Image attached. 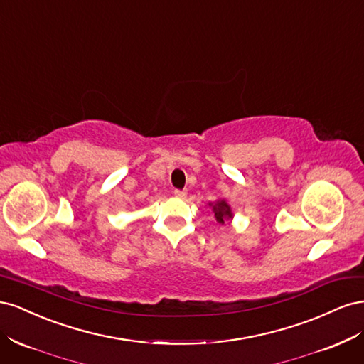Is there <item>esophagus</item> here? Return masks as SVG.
<instances>
[{
	"label": "esophagus",
	"instance_id": "esophagus-1",
	"mask_svg": "<svg viewBox=\"0 0 364 364\" xmlns=\"http://www.w3.org/2000/svg\"><path fill=\"white\" fill-rule=\"evenodd\" d=\"M174 196L178 197V199H185L186 191L185 190H174Z\"/></svg>",
	"mask_w": 364,
	"mask_h": 364
}]
</instances>
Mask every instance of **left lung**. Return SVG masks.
I'll use <instances>...</instances> for the list:
<instances>
[{
	"mask_svg": "<svg viewBox=\"0 0 364 364\" xmlns=\"http://www.w3.org/2000/svg\"><path fill=\"white\" fill-rule=\"evenodd\" d=\"M209 206H213L217 223L225 225L226 220L232 218V211H230V206L226 203V200H218L215 203H209Z\"/></svg>",
	"mask_w": 364,
	"mask_h": 364,
	"instance_id": "obj_1",
	"label": "left lung"
}]
</instances>
